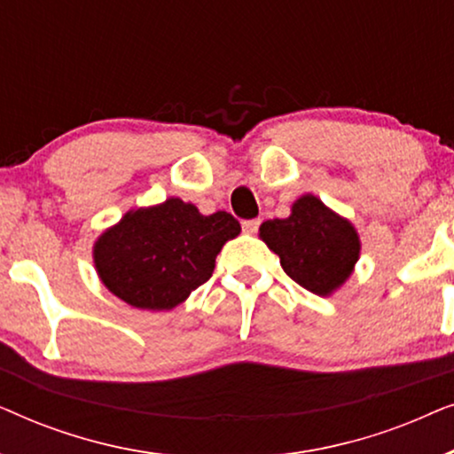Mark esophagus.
I'll return each instance as SVG.
<instances>
[{
  "instance_id": "34e87169",
  "label": "esophagus",
  "mask_w": 454,
  "mask_h": 454,
  "mask_svg": "<svg viewBox=\"0 0 454 454\" xmlns=\"http://www.w3.org/2000/svg\"><path fill=\"white\" fill-rule=\"evenodd\" d=\"M241 227H244L246 233H256L258 227H260V219H250V221H244L241 223Z\"/></svg>"
}]
</instances>
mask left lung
<instances>
[{
    "label": "left lung",
    "instance_id": "8db88e82",
    "mask_svg": "<svg viewBox=\"0 0 454 454\" xmlns=\"http://www.w3.org/2000/svg\"><path fill=\"white\" fill-rule=\"evenodd\" d=\"M260 239L281 258L283 270L297 285L320 297L343 287L362 252L353 223L314 194L297 198L287 219L264 221Z\"/></svg>",
    "mask_w": 454,
    "mask_h": 454
}]
</instances>
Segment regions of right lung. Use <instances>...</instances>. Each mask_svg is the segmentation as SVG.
I'll list each match as a JSON object with an SVG mask.
<instances>
[{"label":"right lung","instance_id":"add662e5","mask_svg":"<svg viewBox=\"0 0 454 454\" xmlns=\"http://www.w3.org/2000/svg\"><path fill=\"white\" fill-rule=\"evenodd\" d=\"M239 231L225 210L202 215L171 196L128 210L105 229L92 246V262L105 287L128 306L165 312L208 281L216 254Z\"/></svg>","mask_w":454,"mask_h":454}]
</instances>
